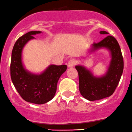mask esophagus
<instances>
[{"label":"esophagus","mask_w":132,"mask_h":132,"mask_svg":"<svg viewBox=\"0 0 132 132\" xmlns=\"http://www.w3.org/2000/svg\"><path fill=\"white\" fill-rule=\"evenodd\" d=\"M76 64V61L74 59H70V60L69 61V62H68L67 65L68 67H74Z\"/></svg>","instance_id":"obj_1"}]
</instances>
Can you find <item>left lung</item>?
Returning <instances> with one entry per match:
<instances>
[{
  "label": "left lung",
  "mask_w": 132,
  "mask_h": 132,
  "mask_svg": "<svg viewBox=\"0 0 132 132\" xmlns=\"http://www.w3.org/2000/svg\"><path fill=\"white\" fill-rule=\"evenodd\" d=\"M100 34L107 35L109 33L101 31ZM102 47L110 51L112 58L105 75L95 77L84 67H75L79 76V92L84 98L91 101L101 100L113 94L123 72V58L117 40L113 36L108 35L100 42L94 43L91 51H95Z\"/></svg>",
  "instance_id": "obj_1"
}]
</instances>
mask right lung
<instances>
[{"mask_svg": "<svg viewBox=\"0 0 132 132\" xmlns=\"http://www.w3.org/2000/svg\"><path fill=\"white\" fill-rule=\"evenodd\" d=\"M41 31H30L20 36L14 45L11 54L10 73L13 83L23 100L35 104H44L51 101L56 92L57 83L67 69L66 65H51L40 74L27 71L22 62V52L33 35Z\"/></svg>", "mask_w": 132, "mask_h": 132, "instance_id": "add662e5", "label": "right lung"}]
</instances>
